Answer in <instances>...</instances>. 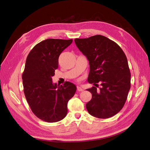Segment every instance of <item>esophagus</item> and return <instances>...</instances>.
Returning a JSON list of instances; mask_svg holds the SVG:
<instances>
[{
	"mask_svg": "<svg viewBox=\"0 0 150 150\" xmlns=\"http://www.w3.org/2000/svg\"><path fill=\"white\" fill-rule=\"evenodd\" d=\"M77 91H79V92H82V91H83V89L81 87H79V86H77Z\"/></svg>",
	"mask_w": 150,
	"mask_h": 150,
	"instance_id": "obj_1",
	"label": "esophagus"
}]
</instances>
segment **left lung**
<instances>
[{
    "instance_id": "8db88e82",
    "label": "left lung",
    "mask_w": 150,
    "mask_h": 150,
    "mask_svg": "<svg viewBox=\"0 0 150 150\" xmlns=\"http://www.w3.org/2000/svg\"><path fill=\"white\" fill-rule=\"evenodd\" d=\"M75 42L89 61L88 82L101 83L99 91L96 87L87 89L92 95L86 104L87 111L100 119L114 116L125 105L131 87V73L125 53L116 42L102 35L76 38Z\"/></svg>"
}]
</instances>
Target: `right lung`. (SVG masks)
I'll return each mask as SVG.
<instances>
[{
	"label": "right lung",
	"mask_w": 150,
	"mask_h": 150,
	"mask_svg": "<svg viewBox=\"0 0 150 150\" xmlns=\"http://www.w3.org/2000/svg\"><path fill=\"white\" fill-rule=\"evenodd\" d=\"M73 40L47 39L31 50L22 75L24 93L32 112L45 122L62 120L67 114V103L76 92L75 85L65 82L53 83L58 58Z\"/></svg>",
	"instance_id": "add662e5"
}]
</instances>
